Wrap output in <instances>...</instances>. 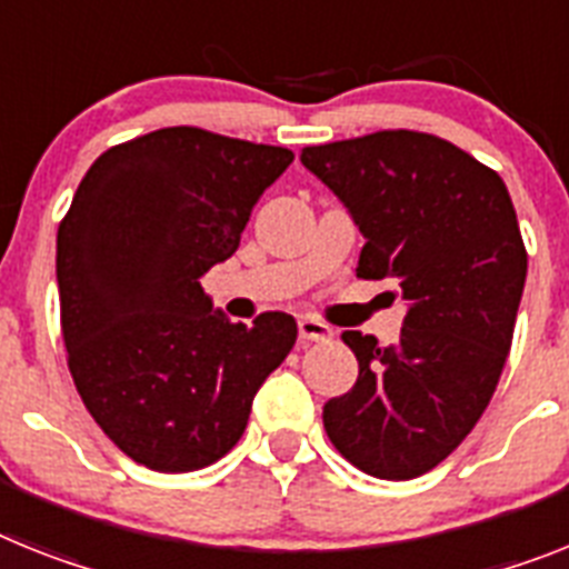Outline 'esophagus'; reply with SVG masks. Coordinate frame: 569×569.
Listing matches in <instances>:
<instances>
[{"mask_svg": "<svg viewBox=\"0 0 569 569\" xmlns=\"http://www.w3.org/2000/svg\"><path fill=\"white\" fill-rule=\"evenodd\" d=\"M298 332H300V341L303 343H309V341L321 343V341H329V338H332V329H329L323 321H315V318H300Z\"/></svg>", "mask_w": 569, "mask_h": 569, "instance_id": "34e87169", "label": "esophagus"}]
</instances>
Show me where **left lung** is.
Returning a JSON list of instances; mask_svg holds the SVG:
<instances>
[{
    "label": "left lung",
    "mask_w": 569,
    "mask_h": 569,
    "mask_svg": "<svg viewBox=\"0 0 569 569\" xmlns=\"http://www.w3.org/2000/svg\"><path fill=\"white\" fill-rule=\"evenodd\" d=\"M300 161L365 233L356 274L393 280L408 303L390 347L343 332L358 379L323 405V428L356 469L410 480L469 437L503 373L527 280L512 199L491 167L428 132L303 147Z\"/></svg>",
    "instance_id": "8db88e82"
}]
</instances>
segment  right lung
<instances>
[{
    "label": "right lung",
    "instance_id": "obj_1",
    "mask_svg": "<svg viewBox=\"0 0 569 569\" xmlns=\"http://www.w3.org/2000/svg\"><path fill=\"white\" fill-rule=\"evenodd\" d=\"M292 159L286 147L167 127L109 147L60 222L71 379L103 433L147 469L176 475L226 457L295 347L292 315L231 323L199 283L237 251Z\"/></svg>",
    "mask_w": 569,
    "mask_h": 569
}]
</instances>
